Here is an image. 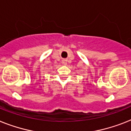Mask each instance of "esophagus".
I'll return each mask as SVG.
<instances>
[{"label": "esophagus", "mask_w": 131, "mask_h": 131, "mask_svg": "<svg viewBox=\"0 0 131 131\" xmlns=\"http://www.w3.org/2000/svg\"><path fill=\"white\" fill-rule=\"evenodd\" d=\"M67 59H63L62 60V62H63V64L64 65V66H66L67 63H68V62H67Z\"/></svg>", "instance_id": "1"}]
</instances>
